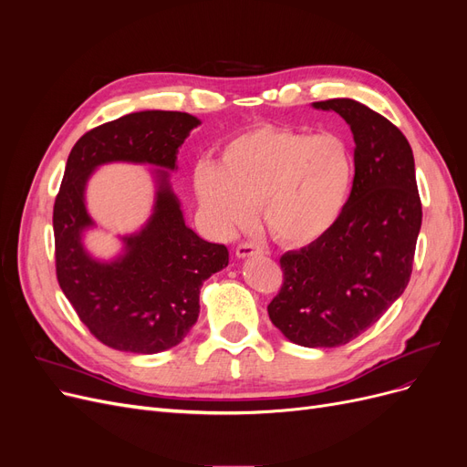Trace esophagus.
Returning <instances> with one entry per match:
<instances>
[{
    "label": "esophagus",
    "mask_w": 467,
    "mask_h": 467,
    "mask_svg": "<svg viewBox=\"0 0 467 467\" xmlns=\"http://www.w3.org/2000/svg\"><path fill=\"white\" fill-rule=\"evenodd\" d=\"M263 249L257 245V244H239L235 247V255L239 259H247V257H253V255H261Z\"/></svg>",
    "instance_id": "1"
}]
</instances>
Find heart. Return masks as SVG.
<instances>
[{
  "label": "heart",
  "mask_w": 467,
  "mask_h": 467,
  "mask_svg": "<svg viewBox=\"0 0 467 467\" xmlns=\"http://www.w3.org/2000/svg\"><path fill=\"white\" fill-rule=\"evenodd\" d=\"M355 182V153L341 136L255 124L232 136L218 165L194 169V194L222 234L244 230L255 208L288 247L317 242L343 216Z\"/></svg>",
  "instance_id": "heart-1"
}]
</instances>
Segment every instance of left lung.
Returning <instances> with one entry per match:
<instances>
[{
  "mask_svg": "<svg viewBox=\"0 0 467 467\" xmlns=\"http://www.w3.org/2000/svg\"><path fill=\"white\" fill-rule=\"evenodd\" d=\"M312 107L350 126L355 182L331 232L280 257L285 282L266 309L288 341L316 348L347 345L403 294L422 210L413 150L398 126L355 99Z\"/></svg>",
  "mask_w": 467,
  "mask_h": 467,
  "instance_id": "8db88e82",
  "label": "left lung"
}]
</instances>
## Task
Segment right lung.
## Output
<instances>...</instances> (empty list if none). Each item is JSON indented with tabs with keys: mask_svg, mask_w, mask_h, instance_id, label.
Returning a JSON list of instances; mask_svg holds the SVG:
<instances>
[{
	"mask_svg": "<svg viewBox=\"0 0 467 467\" xmlns=\"http://www.w3.org/2000/svg\"><path fill=\"white\" fill-rule=\"evenodd\" d=\"M199 124L189 112H130L83 134L67 155L52 216L56 275L79 319L110 348L155 355L179 345L199 319L202 282L228 266L225 245L204 242L185 223L169 182L179 148ZM119 161L158 166L156 196L147 223L121 236V253L105 262L82 245L94 227L85 191L99 166Z\"/></svg>",
	"mask_w": 467,
	"mask_h": 467,
	"instance_id": "1",
	"label": "right lung"
}]
</instances>
